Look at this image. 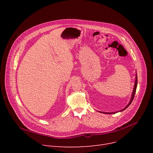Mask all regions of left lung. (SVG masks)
<instances>
[{"mask_svg":"<svg viewBox=\"0 0 153 153\" xmlns=\"http://www.w3.org/2000/svg\"><path fill=\"white\" fill-rule=\"evenodd\" d=\"M137 84H138V79H137V74H136V79H135V82H134V89H133V93H132V95H131V100L129 102V103L128 104V105L123 108L122 109V110H120L119 111H123L124 110H125L128 106H129L130 104L131 103L133 99H134V95H135V92H136V87H137ZM100 112V113H103V114H115V113H117V112H103V111H99Z\"/></svg>","mask_w":153,"mask_h":153,"instance_id":"obj_1","label":"left lung"}]
</instances>
